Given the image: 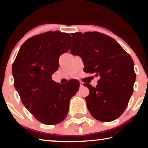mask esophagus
<instances>
[{"mask_svg": "<svg viewBox=\"0 0 148 148\" xmlns=\"http://www.w3.org/2000/svg\"><path fill=\"white\" fill-rule=\"evenodd\" d=\"M79 84H80V88H82V87L84 86V84H83L82 82H80Z\"/></svg>", "mask_w": 148, "mask_h": 148, "instance_id": "1", "label": "esophagus"}]
</instances>
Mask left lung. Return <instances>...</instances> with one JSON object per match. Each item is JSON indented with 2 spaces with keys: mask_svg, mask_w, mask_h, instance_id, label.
I'll use <instances>...</instances> for the list:
<instances>
[{
  "mask_svg": "<svg viewBox=\"0 0 148 148\" xmlns=\"http://www.w3.org/2000/svg\"><path fill=\"white\" fill-rule=\"evenodd\" d=\"M71 52L82 57L86 73L100 76L96 87L86 98L88 110L96 120L110 122L124 112L136 79L131 56L114 39L100 32L71 34Z\"/></svg>",
  "mask_w": 148,
  "mask_h": 148,
  "instance_id": "left-lung-1",
  "label": "left lung"
}]
</instances>
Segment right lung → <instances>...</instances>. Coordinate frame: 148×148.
<instances>
[{
  "label": "right lung",
  "mask_w": 148,
  "mask_h": 148,
  "mask_svg": "<svg viewBox=\"0 0 148 148\" xmlns=\"http://www.w3.org/2000/svg\"><path fill=\"white\" fill-rule=\"evenodd\" d=\"M70 44L69 34L59 31L34 36L22 44L12 66L14 86L22 103L43 124L62 122L79 88L77 80L63 85L52 79L60 56L69 50Z\"/></svg>",
  "instance_id": "add662e5"
}]
</instances>
